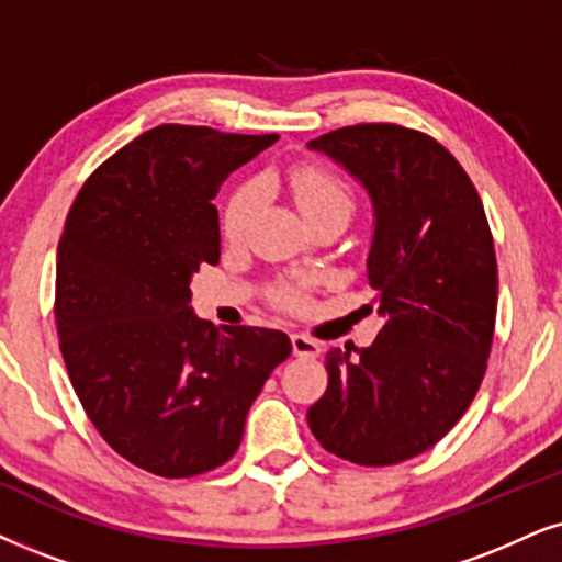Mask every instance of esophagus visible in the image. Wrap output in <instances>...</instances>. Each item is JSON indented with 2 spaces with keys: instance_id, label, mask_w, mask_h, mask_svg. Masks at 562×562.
I'll use <instances>...</instances> for the list:
<instances>
[{
  "instance_id": "esophagus-1",
  "label": "esophagus",
  "mask_w": 562,
  "mask_h": 562,
  "mask_svg": "<svg viewBox=\"0 0 562 562\" xmlns=\"http://www.w3.org/2000/svg\"><path fill=\"white\" fill-rule=\"evenodd\" d=\"M290 345H293V355H297V358H316V355H322V345L316 339L303 337V334H290Z\"/></svg>"
}]
</instances>
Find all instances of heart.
Masks as SVG:
<instances>
[{"label": "heart", "mask_w": 562, "mask_h": 562, "mask_svg": "<svg viewBox=\"0 0 562 562\" xmlns=\"http://www.w3.org/2000/svg\"><path fill=\"white\" fill-rule=\"evenodd\" d=\"M290 191H293L295 204L301 207L305 220L324 215V212L342 210L350 215L352 210V191L342 179L329 173L324 168L314 166H301L290 173ZM261 191L257 183H246L236 194L228 199L223 212V233L225 238L236 240L246 233L248 223H251L254 212L259 207ZM277 303L285 305V308H301L303 293L293 285H285L277 290Z\"/></svg>", "instance_id": "b5f03b06"}]
</instances>
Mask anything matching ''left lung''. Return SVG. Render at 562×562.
<instances>
[{"mask_svg": "<svg viewBox=\"0 0 562 562\" xmlns=\"http://www.w3.org/2000/svg\"><path fill=\"white\" fill-rule=\"evenodd\" d=\"M373 207L368 280L383 329L326 352L329 386L308 409L318 443L363 467L400 464L449 432L477 394L498 305V265L477 189L428 134L358 124L311 139Z\"/></svg>", "mask_w": 562, "mask_h": 562, "instance_id": "8db88e82", "label": "left lung"}]
</instances>
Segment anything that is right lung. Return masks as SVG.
Here are the masks:
<instances>
[{
    "instance_id": "obj_1",
    "label": "right lung",
    "mask_w": 562,
    "mask_h": 562,
    "mask_svg": "<svg viewBox=\"0 0 562 562\" xmlns=\"http://www.w3.org/2000/svg\"><path fill=\"white\" fill-rule=\"evenodd\" d=\"M277 139L155 126L85 181L67 215L54 314L69 381L105 443L160 477L225 464L293 350L285 331L215 329L189 288L220 261V183Z\"/></svg>"
}]
</instances>
